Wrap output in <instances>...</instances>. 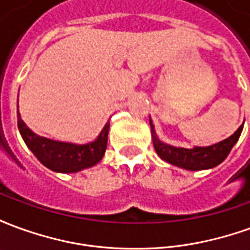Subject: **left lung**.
I'll list each match as a JSON object with an SVG mask.
<instances>
[{
    "instance_id": "8db88e82",
    "label": "left lung",
    "mask_w": 250,
    "mask_h": 250,
    "mask_svg": "<svg viewBox=\"0 0 250 250\" xmlns=\"http://www.w3.org/2000/svg\"><path fill=\"white\" fill-rule=\"evenodd\" d=\"M150 125H151L154 148H155L159 158L163 159L165 162L170 163V165L185 168V170H190V171L213 168L224 162L225 158L229 155L233 146L238 141L242 128H244V123H242L233 135L215 143V145H211V146H195L193 148H184V147L171 146V145H167V143L161 141L157 136L151 119H150Z\"/></svg>"
}]
</instances>
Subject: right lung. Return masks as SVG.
<instances>
[{
	"label": "right lung",
	"mask_w": 250,
	"mask_h": 250,
	"mask_svg": "<svg viewBox=\"0 0 250 250\" xmlns=\"http://www.w3.org/2000/svg\"><path fill=\"white\" fill-rule=\"evenodd\" d=\"M17 125L25 145L33 152V155L45 167L56 173H77L84 168L92 167L102 161L107 148L109 122L105 123L95 141L85 145L53 141L45 136L37 135L25 125L19 111Z\"/></svg>",
	"instance_id": "right-lung-1"
}]
</instances>
